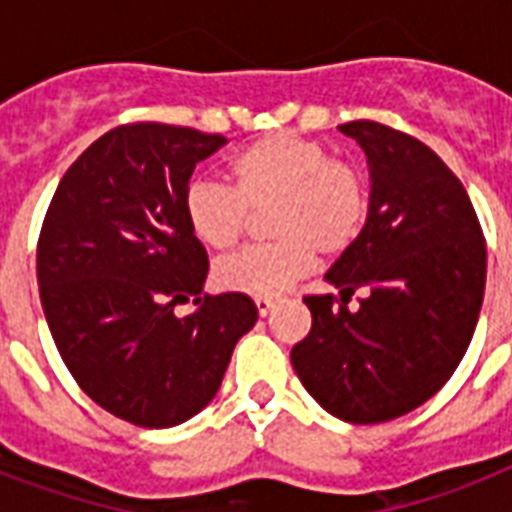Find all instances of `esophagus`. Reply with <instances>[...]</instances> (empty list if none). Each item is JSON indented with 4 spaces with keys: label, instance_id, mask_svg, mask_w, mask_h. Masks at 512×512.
<instances>
[{
    "label": "esophagus",
    "instance_id": "esophagus-1",
    "mask_svg": "<svg viewBox=\"0 0 512 512\" xmlns=\"http://www.w3.org/2000/svg\"><path fill=\"white\" fill-rule=\"evenodd\" d=\"M255 305H257V313H260V316H268V313L273 311V300H268V297H257L255 300Z\"/></svg>",
    "mask_w": 512,
    "mask_h": 512
}]
</instances>
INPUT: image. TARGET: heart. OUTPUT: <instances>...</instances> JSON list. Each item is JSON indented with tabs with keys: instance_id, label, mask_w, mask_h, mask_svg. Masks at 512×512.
Masks as SVG:
<instances>
[{
	"instance_id": "obj_1",
	"label": "heart",
	"mask_w": 512,
	"mask_h": 512,
	"mask_svg": "<svg viewBox=\"0 0 512 512\" xmlns=\"http://www.w3.org/2000/svg\"><path fill=\"white\" fill-rule=\"evenodd\" d=\"M276 244L241 249L215 265L225 292L276 297L313 268L316 252L335 257L358 239L369 215L366 180L350 162L332 159L316 140L273 132L231 162V191L193 180L183 193V215L204 247L231 249L247 228V212H265Z\"/></svg>"
}]
</instances>
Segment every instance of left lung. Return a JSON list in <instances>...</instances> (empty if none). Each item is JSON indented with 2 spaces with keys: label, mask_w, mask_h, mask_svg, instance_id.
Listing matches in <instances>:
<instances>
[{
  "label": "left lung",
  "mask_w": 512,
  "mask_h": 512,
  "mask_svg": "<svg viewBox=\"0 0 512 512\" xmlns=\"http://www.w3.org/2000/svg\"><path fill=\"white\" fill-rule=\"evenodd\" d=\"M369 164V215L305 297L311 332L292 348L305 390L337 420H396L460 366L486 287V244L468 191L425 143L377 122L340 124ZM365 295L358 309L347 303Z\"/></svg>",
  "instance_id": "obj_1"
}]
</instances>
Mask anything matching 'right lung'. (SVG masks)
Here are the masks:
<instances>
[{
    "label": "right lung",
    "instance_id": "1",
    "mask_svg": "<svg viewBox=\"0 0 512 512\" xmlns=\"http://www.w3.org/2000/svg\"><path fill=\"white\" fill-rule=\"evenodd\" d=\"M223 135L140 122L98 138L60 180L44 217L36 279L44 319L79 388L119 420L172 428L220 390L255 327L247 295H201L207 249L183 193Z\"/></svg>",
    "mask_w": 512,
    "mask_h": 512
}]
</instances>
